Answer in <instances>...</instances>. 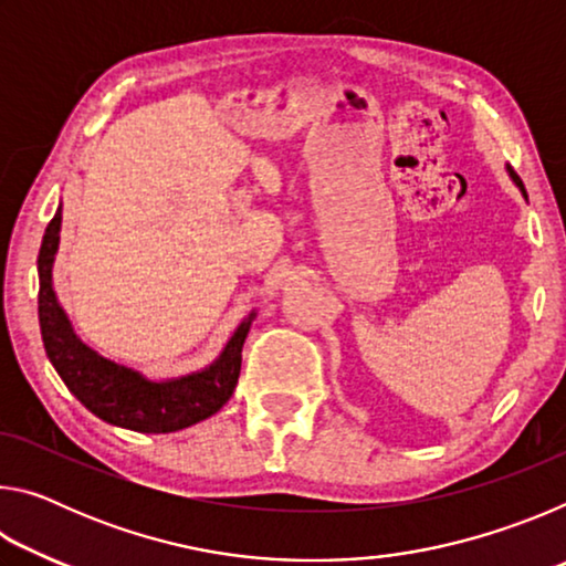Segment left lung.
<instances>
[{
  "instance_id": "left-lung-1",
  "label": "left lung",
  "mask_w": 566,
  "mask_h": 566,
  "mask_svg": "<svg viewBox=\"0 0 566 566\" xmlns=\"http://www.w3.org/2000/svg\"><path fill=\"white\" fill-rule=\"evenodd\" d=\"M510 177L514 179V185H516V187H520V189H522V195L526 197V191H524V185H522V179H520V177H516V171H512V169H510Z\"/></svg>"
}]
</instances>
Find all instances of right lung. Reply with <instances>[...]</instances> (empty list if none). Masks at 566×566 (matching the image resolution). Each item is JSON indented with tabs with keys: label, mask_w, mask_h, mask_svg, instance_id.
Returning <instances> with one entry per match:
<instances>
[{
	"label": "right lung",
	"mask_w": 566,
	"mask_h": 566,
	"mask_svg": "<svg viewBox=\"0 0 566 566\" xmlns=\"http://www.w3.org/2000/svg\"><path fill=\"white\" fill-rule=\"evenodd\" d=\"M60 229L62 207L46 224L36 270H40L42 342L46 357L66 389L107 424L142 434L179 432V429L197 424L222 409L237 387L239 369H242V347L254 314H249L247 322L239 324L224 352L207 369L179 379L151 381L139 371L104 359L74 334L70 317L56 302L52 286V264L56 247H60Z\"/></svg>",
	"instance_id": "1"
}]
</instances>
